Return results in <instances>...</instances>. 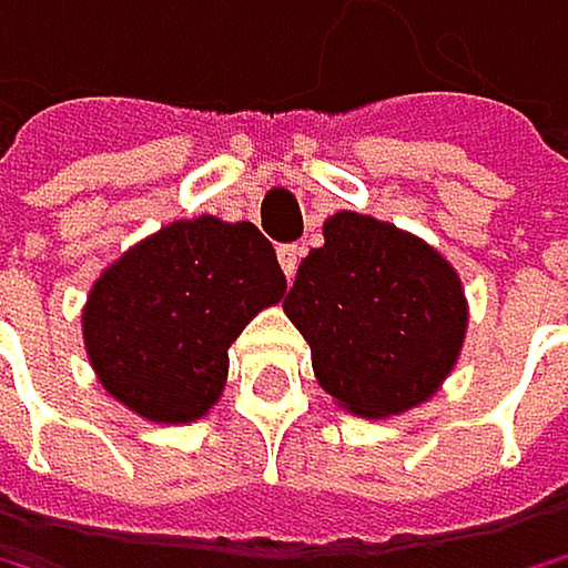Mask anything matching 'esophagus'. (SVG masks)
<instances>
[{
    "label": "esophagus",
    "mask_w": 568,
    "mask_h": 568,
    "mask_svg": "<svg viewBox=\"0 0 568 568\" xmlns=\"http://www.w3.org/2000/svg\"><path fill=\"white\" fill-rule=\"evenodd\" d=\"M277 260H281L284 277H287V281H295L298 263H302V245H284V248L277 252Z\"/></svg>",
    "instance_id": "esophagus-1"
}]
</instances>
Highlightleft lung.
Segmentation results:
<instances>
[{
	"mask_svg": "<svg viewBox=\"0 0 568 568\" xmlns=\"http://www.w3.org/2000/svg\"><path fill=\"white\" fill-rule=\"evenodd\" d=\"M284 313L313 352L320 387L358 419L430 402L466 345L469 302L458 270L423 237L366 213L323 223Z\"/></svg>",
	"mask_w": 568,
	"mask_h": 568,
	"instance_id": "1",
	"label": "left lung"
}]
</instances>
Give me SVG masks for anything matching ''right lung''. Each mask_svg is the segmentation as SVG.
<instances>
[{"mask_svg": "<svg viewBox=\"0 0 568 568\" xmlns=\"http://www.w3.org/2000/svg\"><path fill=\"white\" fill-rule=\"evenodd\" d=\"M255 223L173 220L105 266L81 308L88 363L105 395L149 423L202 419L227 384V348L284 298Z\"/></svg>", "mask_w": 568, "mask_h": 568, "instance_id": "1", "label": "right lung"}]
</instances>
